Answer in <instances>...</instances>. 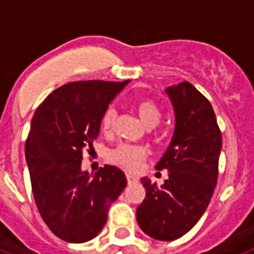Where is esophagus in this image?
I'll use <instances>...</instances> for the list:
<instances>
[{
  "mask_svg": "<svg viewBox=\"0 0 254 254\" xmlns=\"http://www.w3.org/2000/svg\"><path fill=\"white\" fill-rule=\"evenodd\" d=\"M126 178H127V183H128V184H133V183H136V182H137V179H136L135 177L129 175V174H127V175H126Z\"/></svg>",
  "mask_w": 254,
  "mask_h": 254,
  "instance_id": "34e87169",
  "label": "esophagus"
}]
</instances>
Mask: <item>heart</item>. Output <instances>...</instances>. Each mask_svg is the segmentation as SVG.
Returning a JSON list of instances; mask_svg holds the SVG:
<instances>
[{"instance_id": "obj_1", "label": "heart", "mask_w": 254, "mask_h": 254, "mask_svg": "<svg viewBox=\"0 0 254 254\" xmlns=\"http://www.w3.org/2000/svg\"><path fill=\"white\" fill-rule=\"evenodd\" d=\"M132 108L146 127H154L160 123L162 118L160 105L149 97L136 98L132 104ZM115 121H117V113L114 109H105L100 118V128L105 136H110L114 132ZM148 154L149 152L144 146L122 144L112 150L110 161L127 171H137L141 167L142 162L146 160Z\"/></svg>"}]
</instances>
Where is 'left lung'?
<instances>
[{
	"label": "left lung",
	"instance_id": "1",
	"mask_svg": "<svg viewBox=\"0 0 254 254\" xmlns=\"http://www.w3.org/2000/svg\"><path fill=\"white\" fill-rule=\"evenodd\" d=\"M175 112L173 140L156 170L169 171L161 187L142 178L146 196L136 210L140 228L156 240L171 242L187 234L214 193L222 133L213 106L183 81L166 89Z\"/></svg>",
	"mask_w": 254,
	"mask_h": 254
}]
</instances>
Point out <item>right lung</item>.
Instances as JSON below:
<instances>
[{
	"label": "right lung",
	"instance_id": "right-lung-1",
	"mask_svg": "<svg viewBox=\"0 0 254 254\" xmlns=\"http://www.w3.org/2000/svg\"><path fill=\"white\" fill-rule=\"evenodd\" d=\"M127 83L71 81L52 92L33 115L26 140L32 193L43 221L64 242L97 236L127 184L118 167H100L93 178L81 171L84 149L94 150L101 114Z\"/></svg>",
	"mask_w": 254,
	"mask_h": 254
}]
</instances>
